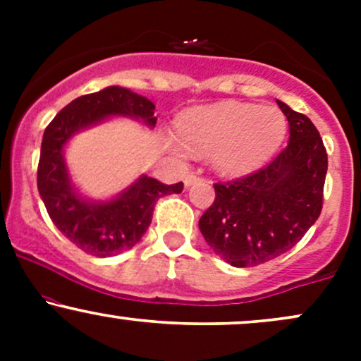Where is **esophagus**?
<instances>
[{"label": "esophagus", "instance_id": "34e87169", "mask_svg": "<svg viewBox=\"0 0 361 361\" xmlns=\"http://www.w3.org/2000/svg\"><path fill=\"white\" fill-rule=\"evenodd\" d=\"M195 181H198V176L195 175V173H190V175H186V176H185L183 183H185V186H190V185H193Z\"/></svg>", "mask_w": 361, "mask_h": 361}]
</instances>
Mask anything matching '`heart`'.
Segmentation results:
<instances>
[{"label": "heart", "mask_w": 361, "mask_h": 361, "mask_svg": "<svg viewBox=\"0 0 361 361\" xmlns=\"http://www.w3.org/2000/svg\"><path fill=\"white\" fill-rule=\"evenodd\" d=\"M178 134L192 151L212 152V166L219 173L243 176L279 151L287 134V118L276 106L222 102L186 110L178 120ZM169 146L186 154L178 140L169 139Z\"/></svg>", "instance_id": "1"}]
</instances>
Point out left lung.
I'll use <instances>...</instances> for the list:
<instances>
[{"mask_svg": "<svg viewBox=\"0 0 361 361\" xmlns=\"http://www.w3.org/2000/svg\"><path fill=\"white\" fill-rule=\"evenodd\" d=\"M288 120L290 140L268 166L215 183V200L198 221L215 255L238 268L258 267L292 250L322 209L327 154L305 115L276 102Z\"/></svg>", "mask_w": 361, "mask_h": 361, "instance_id": "left-lung-1", "label": "left lung"}]
</instances>
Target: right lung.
Masks as SVG:
<instances>
[{"label": "right lung", "mask_w": 361, "mask_h": 361, "mask_svg": "<svg viewBox=\"0 0 361 361\" xmlns=\"http://www.w3.org/2000/svg\"><path fill=\"white\" fill-rule=\"evenodd\" d=\"M154 103L142 94L109 86L66 105L44 132L37 188L49 217L73 244L88 255L106 258L132 250L152 221L157 198L181 193L183 183L164 185L142 175L110 200H90L69 176L64 147L73 135L111 117H132L154 127Z\"/></svg>", "instance_id": "right-lung-1"}]
</instances>
